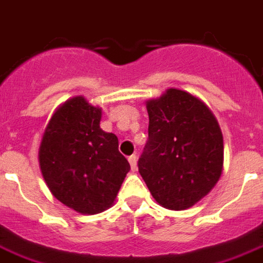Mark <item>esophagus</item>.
I'll use <instances>...</instances> for the list:
<instances>
[{
	"label": "esophagus",
	"instance_id": "34e87169",
	"mask_svg": "<svg viewBox=\"0 0 263 263\" xmlns=\"http://www.w3.org/2000/svg\"><path fill=\"white\" fill-rule=\"evenodd\" d=\"M129 163H130V166H132V169L136 171V169H137V157H136V155H130Z\"/></svg>",
	"mask_w": 263,
	"mask_h": 263
}]
</instances>
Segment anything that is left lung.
I'll return each instance as SVG.
<instances>
[{"instance_id":"obj_1","label":"left lung","mask_w":263,"mask_h":263,"mask_svg":"<svg viewBox=\"0 0 263 263\" xmlns=\"http://www.w3.org/2000/svg\"><path fill=\"white\" fill-rule=\"evenodd\" d=\"M148 143L139 171L158 204L184 211L208 195L223 172L218 119L198 97L167 88L147 101Z\"/></svg>"}]
</instances>
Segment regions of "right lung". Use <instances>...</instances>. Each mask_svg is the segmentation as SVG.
I'll return each instance as SVG.
<instances>
[{
  "instance_id": "obj_1",
  "label": "right lung",
  "mask_w": 263,
  "mask_h": 263,
  "mask_svg": "<svg viewBox=\"0 0 263 263\" xmlns=\"http://www.w3.org/2000/svg\"><path fill=\"white\" fill-rule=\"evenodd\" d=\"M102 109L82 96L55 109L45 126L39 163L55 198L83 215L110 208L129 173L118 137L100 127Z\"/></svg>"
}]
</instances>
